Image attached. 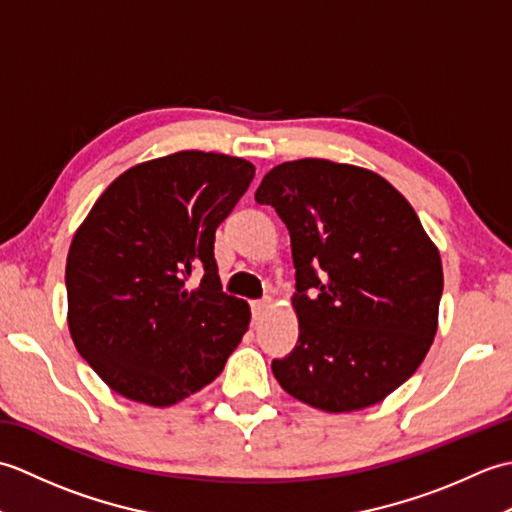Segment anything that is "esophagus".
<instances>
[{
	"label": "esophagus",
	"instance_id": "1",
	"mask_svg": "<svg viewBox=\"0 0 512 512\" xmlns=\"http://www.w3.org/2000/svg\"><path fill=\"white\" fill-rule=\"evenodd\" d=\"M250 310H253V317L259 319L268 310V301H253L250 303Z\"/></svg>",
	"mask_w": 512,
	"mask_h": 512
}]
</instances>
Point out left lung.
<instances>
[{
    "mask_svg": "<svg viewBox=\"0 0 512 512\" xmlns=\"http://www.w3.org/2000/svg\"><path fill=\"white\" fill-rule=\"evenodd\" d=\"M286 224L297 270L299 341L273 374L328 411L372 407L398 389L438 332L442 262L413 206L378 173L303 158L255 193Z\"/></svg>",
    "mask_w": 512,
    "mask_h": 512,
    "instance_id": "8db88e82",
    "label": "left lung"
}]
</instances>
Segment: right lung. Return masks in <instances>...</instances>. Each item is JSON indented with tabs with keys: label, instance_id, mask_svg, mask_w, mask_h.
<instances>
[{
	"label": "right lung",
	"instance_id": "1",
	"mask_svg": "<svg viewBox=\"0 0 512 512\" xmlns=\"http://www.w3.org/2000/svg\"><path fill=\"white\" fill-rule=\"evenodd\" d=\"M255 167L213 151H178L121 173L72 237L65 288L76 350L134 402L171 407L222 374L250 323L224 295L215 228ZM203 273L201 286L186 279Z\"/></svg>",
	"mask_w": 512,
	"mask_h": 512
}]
</instances>
